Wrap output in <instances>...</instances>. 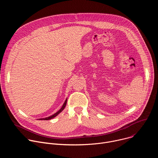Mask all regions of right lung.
I'll return each mask as SVG.
<instances>
[{
	"label": "right lung",
	"instance_id": "right-lung-1",
	"mask_svg": "<svg viewBox=\"0 0 158 158\" xmlns=\"http://www.w3.org/2000/svg\"><path fill=\"white\" fill-rule=\"evenodd\" d=\"M67 98L65 99V102H64V103L63 104V105H62V106L61 107V108L57 111V112H56L55 114H52V116H49V117H48V118H40V119H38V120H49V119H53L54 118H55V117H56L59 114H60V112L64 109V108H65V106H66V104H67Z\"/></svg>",
	"mask_w": 158,
	"mask_h": 158
}]
</instances>
